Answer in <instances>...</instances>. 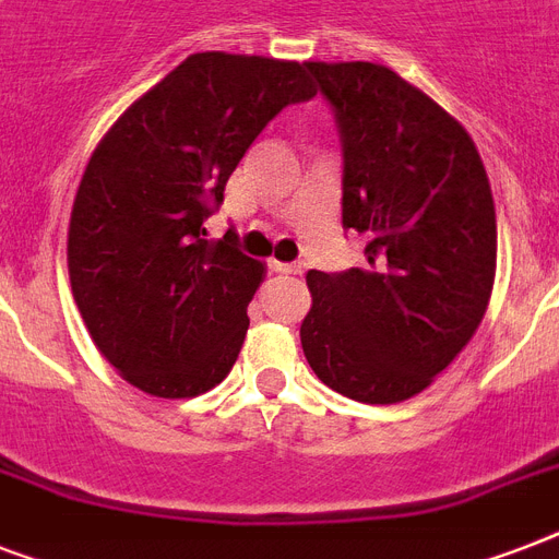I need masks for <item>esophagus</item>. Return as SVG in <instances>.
Masks as SVG:
<instances>
[{
  "label": "esophagus",
  "instance_id": "esophagus-1",
  "mask_svg": "<svg viewBox=\"0 0 559 559\" xmlns=\"http://www.w3.org/2000/svg\"><path fill=\"white\" fill-rule=\"evenodd\" d=\"M270 272H275V275H301V266L298 263L270 261Z\"/></svg>",
  "mask_w": 559,
  "mask_h": 559
}]
</instances>
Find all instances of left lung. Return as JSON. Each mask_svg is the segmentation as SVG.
I'll return each instance as SVG.
<instances>
[{
	"label": "left lung",
	"instance_id": "left-lung-1",
	"mask_svg": "<svg viewBox=\"0 0 559 559\" xmlns=\"http://www.w3.org/2000/svg\"><path fill=\"white\" fill-rule=\"evenodd\" d=\"M336 109L342 223L368 235L366 270L307 272L301 348L345 397H415L485 319L496 281V205L476 142L389 66L307 60Z\"/></svg>",
	"mask_w": 559,
	"mask_h": 559
}]
</instances>
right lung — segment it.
Segmentation results:
<instances>
[{"instance_id": "obj_1", "label": "right lung", "mask_w": 559, "mask_h": 559, "mask_svg": "<svg viewBox=\"0 0 559 559\" xmlns=\"http://www.w3.org/2000/svg\"><path fill=\"white\" fill-rule=\"evenodd\" d=\"M316 95L305 63L200 51L118 116L92 151L69 219V281L95 348L165 400L214 389L243 348L266 266L205 240L231 170L287 104Z\"/></svg>"}]
</instances>
